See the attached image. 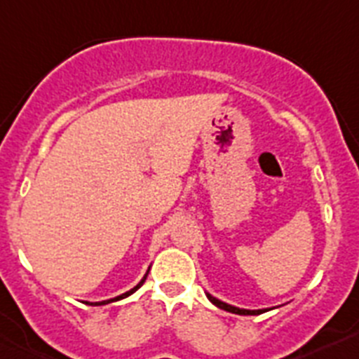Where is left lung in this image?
Returning a JSON list of instances; mask_svg holds the SVG:
<instances>
[{
	"label": "left lung",
	"instance_id": "1",
	"mask_svg": "<svg viewBox=\"0 0 359 359\" xmlns=\"http://www.w3.org/2000/svg\"><path fill=\"white\" fill-rule=\"evenodd\" d=\"M207 297H208V300L214 304V306L219 307V309H224V311H228V313H233V315H261V313L269 311V309H243V307H236V306H231V304L223 302V300H219V298L212 297L210 293H207Z\"/></svg>",
	"mask_w": 359,
	"mask_h": 359
}]
</instances>
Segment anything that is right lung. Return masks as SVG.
<instances>
[{
    "label": "right lung",
    "mask_w": 359,
    "mask_h": 359,
    "mask_svg": "<svg viewBox=\"0 0 359 359\" xmlns=\"http://www.w3.org/2000/svg\"><path fill=\"white\" fill-rule=\"evenodd\" d=\"M151 269V268H149ZM149 269H147V273L144 275V278H142L140 282H138V284H136L135 287H133V290H129V291H126V293H122V294H118V297H115V298H109V300H102V302H95V304H111V302H116V300H122V298H126V297H129V294H133L135 293L136 290H138V287L142 286V284H144L145 282V278H147V275H149Z\"/></svg>",
    "instance_id": "1"
}]
</instances>
